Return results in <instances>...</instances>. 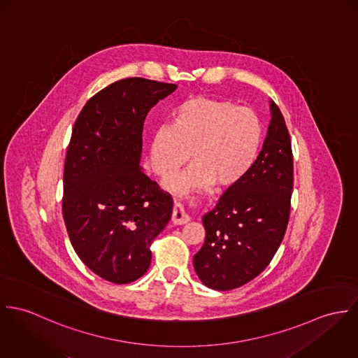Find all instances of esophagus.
I'll list each match as a JSON object with an SVG mask.
<instances>
[{
  "mask_svg": "<svg viewBox=\"0 0 358 358\" xmlns=\"http://www.w3.org/2000/svg\"><path fill=\"white\" fill-rule=\"evenodd\" d=\"M171 221H173L174 225H184V224H187V222L191 221V217L188 215L187 210L184 208V206H182L181 203H174Z\"/></svg>",
  "mask_w": 358,
  "mask_h": 358,
  "instance_id": "34e87169",
  "label": "esophagus"
}]
</instances>
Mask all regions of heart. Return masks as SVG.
<instances>
[{
    "instance_id": "1",
    "label": "heart",
    "mask_w": 358,
    "mask_h": 358,
    "mask_svg": "<svg viewBox=\"0 0 358 358\" xmlns=\"http://www.w3.org/2000/svg\"><path fill=\"white\" fill-rule=\"evenodd\" d=\"M262 145L261 120L250 108L232 101L191 97L160 126L150 145L152 170L160 177L177 173L188 160L191 169L167 181L173 192L185 194L210 187L236 185L250 171Z\"/></svg>"
}]
</instances>
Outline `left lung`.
<instances>
[{"label":"left lung","instance_id":"8db88e82","mask_svg":"<svg viewBox=\"0 0 358 358\" xmlns=\"http://www.w3.org/2000/svg\"><path fill=\"white\" fill-rule=\"evenodd\" d=\"M250 171L201 217L206 238L194 268L208 288L228 291L257 278L284 238L294 185L291 140L278 106Z\"/></svg>","mask_w":358,"mask_h":358}]
</instances>
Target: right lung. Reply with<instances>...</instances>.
<instances>
[{"instance_id":"right-lung-1","label":"right lung","mask_w":358,"mask_h":358,"mask_svg":"<svg viewBox=\"0 0 358 358\" xmlns=\"http://www.w3.org/2000/svg\"><path fill=\"white\" fill-rule=\"evenodd\" d=\"M177 89L144 78L96 93L76 120L63 176V217L80 261L115 284L150 268L152 240L171 218L173 199L140 166L150 110Z\"/></svg>"}]
</instances>
